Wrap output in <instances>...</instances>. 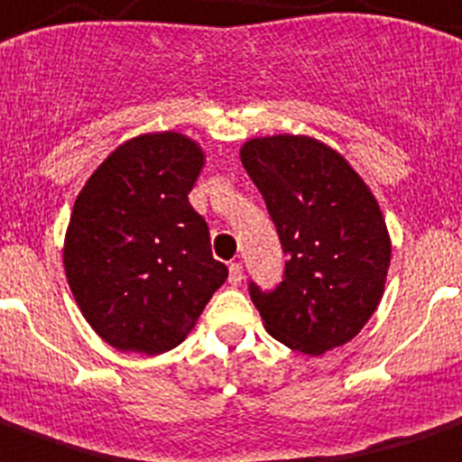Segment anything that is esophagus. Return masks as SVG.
Wrapping results in <instances>:
<instances>
[{
    "mask_svg": "<svg viewBox=\"0 0 462 462\" xmlns=\"http://www.w3.org/2000/svg\"><path fill=\"white\" fill-rule=\"evenodd\" d=\"M242 277H244L242 263H230V275H227V282L237 287V284L242 282Z\"/></svg>",
    "mask_w": 462,
    "mask_h": 462,
    "instance_id": "esophagus-1",
    "label": "esophagus"
}]
</instances>
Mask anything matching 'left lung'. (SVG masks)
Masks as SVG:
<instances>
[{"instance_id": "8db88e82", "label": "left lung", "mask_w": 462, "mask_h": 462, "mask_svg": "<svg viewBox=\"0 0 462 462\" xmlns=\"http://www.w3.org/2000/svg\"><path fill=\"white\" fill-rule=\"evenodd\" d=\"M239 156L287 254L275 290L249 282L265 329L309 356L346 344L387 282L392 242L377 199L341 153L313 137H256Z\"/></svg>"}]
</instances>
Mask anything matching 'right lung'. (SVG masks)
Listing matches in <instances>:
<instances>
[{"instance_id":"add662e5","label":"right lung","mask_w":462,"mask_h":462,"mask_svg":"<svg viewBox=\"0 0 462 462\" xmlns=\"http://www.w3.org/2000/svg\"><path fill=\"white\" fill-rule=\"evenodd\" d=\"M204 152L180 133L127 140L70 213L63 268L85 320L118 351L175 348L227 277L189 204Z\"/></svg>"}]
</instances>
